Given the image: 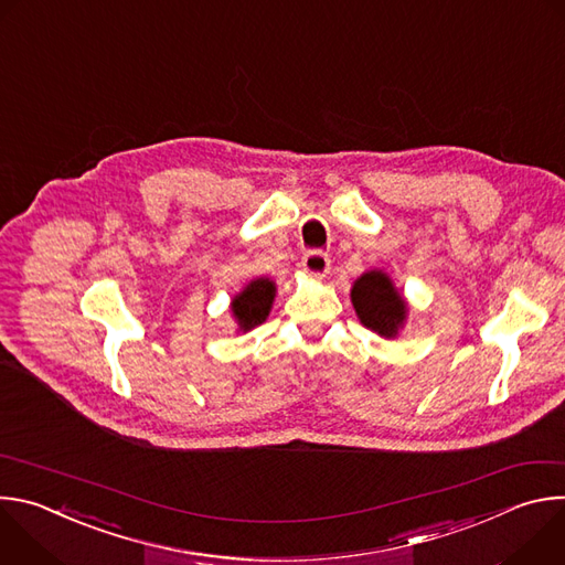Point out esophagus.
Listing matches in <instances>:
<instances>
[{
	"mask_svg": "<svg viewBox=\"0 0 565 565\" xmlns=\"http://www.w3.org/2000/svg\"><path fill=\"white\" fill-rule=\"evenodd\" d=\"M301 268L315 277H324L331 268V259L327 253H321V250H308L301 259Z\"/></svg>",
	"mask_w": 565,
	"mask_h": 565,
	"instance_id": "esophagus-1",
	"label": "esophagus"
}]
</instances>
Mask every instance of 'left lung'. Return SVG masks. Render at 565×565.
I'll list each match as a JSON object with an SVG mask.
<instances>
[{
	"label": "left lung",
	"instance_id": "obj_1",
	"mask_svg": "<svg viewBox=\"0 0 565 565\" xmlns=\"http://www.w3.org/2000/svg\"><path fill=\"white\" fill-rule=\"evenodd\" d=\"M351 301L362 324L382 338H395L407 319V301L382 270L364 273L353 284Z\"/></svg>",
	"mask_w": 565,
	"mask_h": 565
}]
</instances>
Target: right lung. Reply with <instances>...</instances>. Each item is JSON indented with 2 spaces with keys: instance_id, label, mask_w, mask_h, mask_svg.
Wrapping results in <instances>:
<instances>
[{
  "instance_id": "add662e5",
  "label": "right lung",
  "mask_w": 565,
  "mask_h": 565,
  "mask_svg": "<svg viewBox=\"0 0 565 565\" xmlns=\"http://www.w3.org/2000/svg\"><path fill=\"white\" fill-rule=\"evenodd\" d=\"M275 299V284L266 277L250 281L232 299V315L241 331H250L266 321Z\"/></svg>"
}]
</instances>
